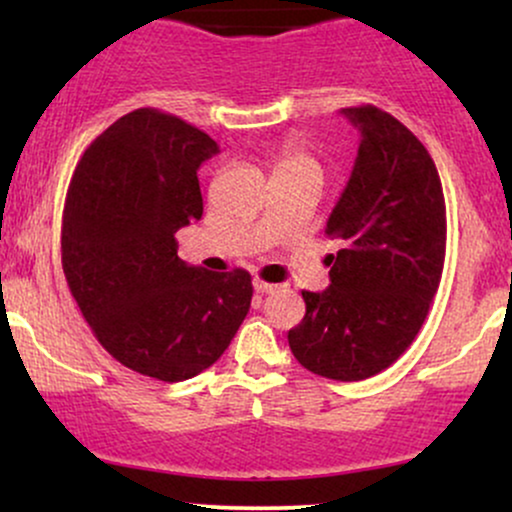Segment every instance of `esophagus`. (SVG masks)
I'll use <instances>...</instances> for the list:
<instances>
[{
  "label": "esophagus",
  "mask_w": 512,
  "mask_h": 512,
  "mask_svg": "<svg viewBox=\"0 0 512 512\" xmlns=\"http://www.w3.org/2000/svg\"><path fill=\"white\" fill-rule=\"evenodd\" d=\"M252 286H255L257 293H272V291H276V284H267V281H262V279L252 281Z\"/></svg>",
  "instance_id": "1"
}]
</instances>
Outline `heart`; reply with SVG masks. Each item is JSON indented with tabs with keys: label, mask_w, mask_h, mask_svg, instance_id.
Returning a JSON list of instances; mask_svg holds the SVG:
<instances>
[{
	"label": "heart",
	"mask_w": 512,
	"mask_h": 512,
	"mask_svg": "<svg viewBox=\"0 0 512 512\" xmlns=\"http://www.w3.org/2000/svg\"><path fill=\"white\" fill-rule=\"evenodd\" d=\"M296 173L320 175V163H317L301 144L289 139V142L281 144L274 154V178H279V175H296Z\"/></svg>",
	"instance_id": "obj_1"
}]
</instances>
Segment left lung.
<instances>
[{"instance_id":"left-lung-1","label":"left lung","mask_w":512,"mask_h":512,"mask_svg":"<svg viewBox=\"0 0 512 512\" xmlns=\"http://www.w3.org/2000/svg\"><path fill=\"white\" fill-rule=\"evenodd\" d=\"M361 132L358 156L325 233L330 286L303 291L305 317L289 330L310 373L342 383L390 368L424 325L445 262V197L426 146L375 105L342 108Z\"/></svg>"}]
</instances>
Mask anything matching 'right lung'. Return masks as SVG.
<instances>
[{
	"mask_svg": "<svg viewBox=\"0 0 512 512\" xmlns=\"http://www.w3.org/2000/svg\"><path fill=\"white\" fill-rule=\"evenodd\" d=\"M219 146L156 108L113 122L81 156L62 214V269L81 315L122 366L180 383L221 358L252 301L245 269L207 272L175 233L202 219L197 170Z\"/></svg>",
	"mask_w": 512,
	"mask_h": 512,
	"instance_id": "obj_1",
	"label": "right lung"
}]
</instances>
